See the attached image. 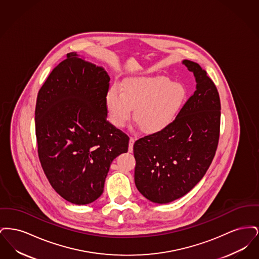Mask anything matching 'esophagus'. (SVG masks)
<instances>
[{
  "label": "esophagus",
  "mask_w": 259,
  "mask_h": 259,
  "mask_svg": "<svg viewBox=\"0 0 259 259\" xmlns=\"http://www.w3.org/2000/svg\"><path fill=\"white\" fill-rule=\"evenodd\" d=\"M135 138L134 137H130V141H129V151L132 152L133 151V145L135 143Z\"/></svg>",
  "instance_id": "34e87169"
}]
</instances>
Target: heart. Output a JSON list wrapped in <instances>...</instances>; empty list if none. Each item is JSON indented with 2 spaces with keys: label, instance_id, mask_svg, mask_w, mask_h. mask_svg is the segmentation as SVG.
<instances>
[{
  "label": "heart",
  "instance_id": "b5f03b06",
  "mask_svg": "<svg viewBox=\"0 0 259 259\" xmlns=\"http://www.w3.org/2000/svg\"><path fill=\"white\" fill-rule=\"evenodd\" d=\"M186 99V90L165 76L133 77L120 87H111L107 94V108L111 123L123 127L134 110V120L141 129L155 133L170 126Z\"/></svg>",
  "mask_w": 259,
  "mask_h": 259
}]
</instances>
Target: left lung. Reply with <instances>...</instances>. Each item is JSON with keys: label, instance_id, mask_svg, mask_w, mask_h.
Instances as JSON below:
<instances>
[{"label": "left lung", "instance_id": "left-lung-1", "mask_svg": "<svg viewBox=\"0 0 259 259\" xmlns=\"http://www.w3.org/2000/svg\"><path fill=\"white\" fill-rule=\"evenodd\" d=\"M196 90L170 126L134 144L135 184L153 203L183 197L202 180L214 157L221 131V99L207 72L184 60Z\"/></svg>", "mask_w": 259, "mask_h": 259}]
</instances>
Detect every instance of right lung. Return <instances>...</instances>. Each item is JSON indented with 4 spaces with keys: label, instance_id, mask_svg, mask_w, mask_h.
I'll use <instances>...</instances> for the list:
<instances>
[{
    "label": "right lung",
    "instance_id": "obj_1",
    "mask_svg": "<svg viewBox=\"0 0 259 259\" xmlns=\"http://www.w3.org/2000/svg\"><path fill=\"white\" fill-rule=\"evenodd\" d=\"M110 76L67 54L37 93V154L53 189L75 205L98 199L112 160L128 151L129 137L107 119Z\"/></svg>",
    "mask_w": 259,
    "mask_h": 259
}]
</instances>
